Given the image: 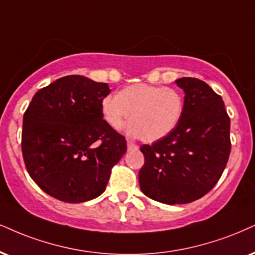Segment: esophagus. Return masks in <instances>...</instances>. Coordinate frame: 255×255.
Returning a JSON list of instances; mask_svg holds the SVG:
<instances>
[{"mask_svg": "<svg viewBox=\"0 0 255 255\" xmlns=\"http://www.w3.org/2000/svg\"><path fill=\"white\" fill-rule=\"evenodd\" d=\"M128 150H137L138 145L137 144H134L133 142H131V140H128Z\"/></svg>", "mask_w": 255, "mask_h": 255, "instance_id": "1", "label": "esophagus"}]
</instances>
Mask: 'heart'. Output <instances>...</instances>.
<instances>
[{"instance_id": "obj_1", "label": "heart", "mask_w": 255, "mask_h": 255, "mask_svg": "<svg viewBox=\"0 0 255 255\" xmlns=\"http://www.w3.org/2000/svg\"><path fill=\"white\" fill-rule=\"evenodd\" d=\"M183 109V97L177 90L149 84L131 85L119 94H108L100 103L110 127L119 130L131 118L128 132L145 142L168 136L180 123Z\"/></svg>"}]
</instances>
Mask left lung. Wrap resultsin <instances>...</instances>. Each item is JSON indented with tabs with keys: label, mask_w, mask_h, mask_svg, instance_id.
I'll use <instances>...</instances> for the list:
<instances>
[{
	"label": "left lung",
	"mask_w": 255,
	"mask_h": 255,
	"mask_svg": "<svg viewBox=\"0 0 255 255\" xmlns=\"http://www.w3.org/2000/svg\"><path fill=\"white\" fill-rule=\"evenodd\" d=\"M183 89L184 109L168 136L140 151V189L150 199L183 204L209 193L224 172L231 153V119L221 96L196 78L176 80Z\"/></svg>",
	"instance_id": "obj_1"
}]
</instances>
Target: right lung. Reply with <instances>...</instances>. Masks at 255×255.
Returning <instances> with one entry per match:
<instances>
[{"label": "right lung", "mask_w": 255, "mask_h": 255, "mask_svg": "<svg viewBox=\"0 0 255 255\" xmlns=\"http://www.w3.org/2000/svg\"><path fill=\"white\" fill-rule=\"evenodd\" d=\"M106 83L67 75L34 94L23 115L22 155L45 193L68 203L105 191L112 168L127 152L125 137L103 119Z\"/></svg>", "instance_id": "right-lung-1"}]
</instances>
